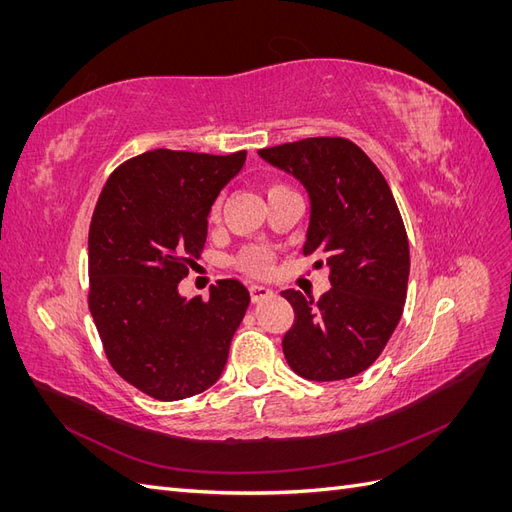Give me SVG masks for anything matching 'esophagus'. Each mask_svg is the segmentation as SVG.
Returning <instances> with one entry per match:
<instances>
[{
    "label": "esophagus",
    "mask_w": 512,
    "mask_h": 512,
    "mask_svg": "<svg viewBox=\"0 0 512 512\" xmlns=\"http://www.w3.org/2000/svg\"><path fill=\"white\" fill-rule=\"evenodd\" d=\"M250 297H252V301H254V303H260V301H265V299L275 297V290H273V288H267V286H258V284H254V286H250Z\"/></svg>",
    "instance_id": "esophagus-1"
}]
</instances>
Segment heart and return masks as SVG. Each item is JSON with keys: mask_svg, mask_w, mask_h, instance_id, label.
Masks as SVG:
<instances>
[{"mask_svg": "<svg viewBox=\"0 0 512 512\" xmlns=\"http://www.w3.org/2000/svg\"><path fill=\"white\" fill-rule=\"evenodd\" d=\"M277 188H282V185H273V188H269V192ZM215 215H218V207L213 209V218ZM239 267L252 275H265L271 269V254L265 250V247H258V245L247 247V250H243L239 256Z\"/></svg>", "mask_w": 512, "mask_h": 512, "instance_id": "heart-1", "label": "heart"}]
</instances>
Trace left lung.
Here are the masks:
<instances>
[{
  "label": "left lung",
  "mask_w": 512,
  "mask_h": 512,
  "mask_svg": "<svg viewBox=\"0 0 512 512\" xmlns=\"http://www.w3.org/2000/svg\"><path fill=\"white\" fill-rule=\"evenodd\" d=\"M258 156L297 179L309 196L305 256L327 265L333 288L318 301L299 290L282 297L294 322L282 339L294 374L346 380L374 363L404 312L410 247L389 183L346 138L316 136L260 149Z\"/></svg>",
  "instance_id": "left-lung-1"
}]
</instances>
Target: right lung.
<instances>
[{
	"instance_id": "1",
	"label": "right lung",
	"mask_w": 512,
	"mask_h": 512,
	"mask_svg": "<svg viewBox=\"0 0 512 512\" xmlns=\"http://www.w3.org/2000/svg\"><path fill=\"white\" fill-rule=\"evenodd\" d=\"M153 149L108 177L89 226V312L117 374L160 401L207 391L250 305L237 280L185 299L179 282L207 241L215 198L245 164Z\"/></svg>"
}]
</instances>
